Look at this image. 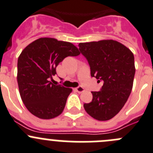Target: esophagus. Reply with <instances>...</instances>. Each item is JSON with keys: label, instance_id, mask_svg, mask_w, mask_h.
I'll use <instances>...</instances> for the list:
<instances>
[{"label": "esophagus", "instance_id": "34e87169", "mask_svg": "<svg viewBox=\"0 0 153 153\" xmlns=\"http://www.w3.org/2000/svg\"><path fill=\"white\" fill-rule=\"evenodd\" d=\"M75 90L79 93H82V92H83L84 91H85L84 88H82V87H81V86H79V87H77V88H76Z\"/></svg>", "mask_w": 153, "mask_h": 153}]
</instances>
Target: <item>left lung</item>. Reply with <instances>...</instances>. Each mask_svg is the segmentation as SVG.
I'll return each mask as SVG.
<instances>
[{
    "mask_svg": "<svg viewBox=\"0 0 153 153\" xmlns=\"http://www.w3.org/2000/svg\"><path fill=\"white\" fill-rule=\"evenodd\" d=\"M79 49L88 60L91 76L104 81L101 91H91L92 101L84 104V109L94 119L107 121L122 110L130 95L135 74L134 54L113 40L80 43Z\"/></svg>",
    "mask_w": 153,
    "mask_h": 153,
    "instance_id": "left-lung-1",
    "label": "left lung"
}]
</instances>
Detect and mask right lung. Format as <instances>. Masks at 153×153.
Returning <instances> with one entry per match:
<instances>
[{
  "label": "right lung",
  "instance_id": "obj_1",
  "mask_svg": "<svg viewBox=\"0 0 153 153\" xmlns=\"http://www.w3.org/2000/svg\"><path fill=\"white\" fill-rule=\"evenodd\" d=\"M79 54L73 43L51 37L37 39L23 49L18 59L17 82L22 101L31 114L50 119L63 112L72 88L49 80L65 58Z\"/></svg>",
  "mask_w": 153,
  "mask_h": 153
}]
</instances>
